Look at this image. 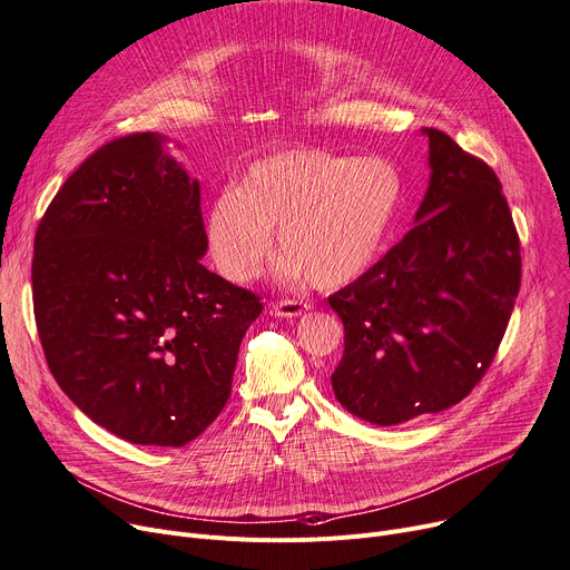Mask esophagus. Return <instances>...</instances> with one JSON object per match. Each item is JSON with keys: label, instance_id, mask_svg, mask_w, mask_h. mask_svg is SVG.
<instances>
[{"label": "esophagus", "instance_id": "34e87169", "mask_svg": "<svg viewBox=\"0 0 570 570\" xmlns=\"http://www.w3.org/2000/svg\"><path fill=\"white\" fill-rule=\"evenodd\" d=\"M312 305L303 303V301H279V303H273V307H269V312H273L275 316L279 318H295V316H303L305 312H309Z\"/></svg>", "mask_w": 570, "mask_h": 570}]
</instances>
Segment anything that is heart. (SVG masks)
<instances>
[{
    "mask_svg": "<svg viewBox=\"0 0 570 570\" xmlns=\"http://www.w3.org/2000/svg\"><path fill=\"white\" fill-rule=\"evenodd\" d=\"M402 200V173L383 157L284 149L249 164L235 189L209 200V258L226 279L249 282L261 273L279 225V275L335 291L361 279L381 258Z\"/></svg>",
    "mask_w": 570,
    "mask_h": 570,
    "instance_id": "1",
    "label": "heart"
}]
</instances>
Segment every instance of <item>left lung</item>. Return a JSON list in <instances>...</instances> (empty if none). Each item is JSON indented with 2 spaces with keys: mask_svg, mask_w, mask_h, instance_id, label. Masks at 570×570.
<instances>
[{
  "mask_svg": "<svg viewBox=\"0 0 570 570\" xmlns=\"http://www.w3.org/2000/svg\"><path fill=\"white\" fill-rule=\"evenodd\" d=\"M413 228L327 303L344 323L333 391L379 428L439 413L483 379L520 291V239L494 170L439 129Z\"/></svg>",
  "mask_w": 570,
  "mask_h": 570,
  "instance_id": "left-lung-1",
  "label": "left lung"
}]
</instances>
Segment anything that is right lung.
I'll list each match as a JSON object with an SVG mask.
<instances>
[{
  "instance_id": "right-lung-1",
  "label": "right lung",
  "mask_w": 570,
  "mask_h": 570,
  "mask_svg": "<svg viewBox=\"0 0 570 570\" xmlns=\"http://www.w3.org/2000/svg\"><path fill=\"white\" fill-rule=\"evenodd\" d=\"M166 142L131 134L80 164L39 224L32 291L67 397L119 439L177 448L222 413L263 305L200 263L198 179Z\"/></svg>"
}]
</instances>
